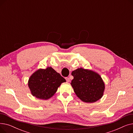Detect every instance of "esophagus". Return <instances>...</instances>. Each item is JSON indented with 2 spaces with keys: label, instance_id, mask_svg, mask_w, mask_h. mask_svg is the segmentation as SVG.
I'll return each instance as SVG.
<instances>
[{
  "label": "esophagus",
  "instance_id": "1",
  "mask_svg": "<svg viewBox=\"0 0 133 133\" xmlns=\"http://www.w3.org/2000/svg\"><path fill=\"white\" fill-rule=\"evenodd\" d=\"M66 79V80L67 81V82H70V79H69V78H65Z\"/></svg>",
  "mask_w": 133,
  "mask_h": 133
}]
</instances>
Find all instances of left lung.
I'll list each match as a JSON object with an SVG mask.
<instances>
[{"label": "left lung", "mask_w": 133, "mask_h": 133, "mask_svg": "<svg viewBox=\"0 0 133 133\" xmlns=\"http://www.w3.org/2000/svg\"><path fill=\"white\" fill-rule=\"evenodd\" d=\"M74 79L71 85L79 98L87 103L100 99L105 88L101 76L92 70L80 68L72 72Z\"/></svg>", "instance_id": "left-lung-1"}]
</instances>
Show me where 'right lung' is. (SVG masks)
I'll list each match as a JSON object with an SVG mask.
<instances>
[{
    "mask_svg": "<svg viewBox=\"0 0 133 133\" xmlns=\"http://www.w3.org/2000/svg\"><path fill=\"white\" fill-rule=\"evenodd\" d=\"M66 80L51 67L39 69L29 78L28 86L33 96L41 100L52 97Z\"/></svg>",
    "mask_w": 133,
    "mask_h": 133,
    "instance_id": "right-lung-1",
    "label": "right lung"
}]
</instances>
